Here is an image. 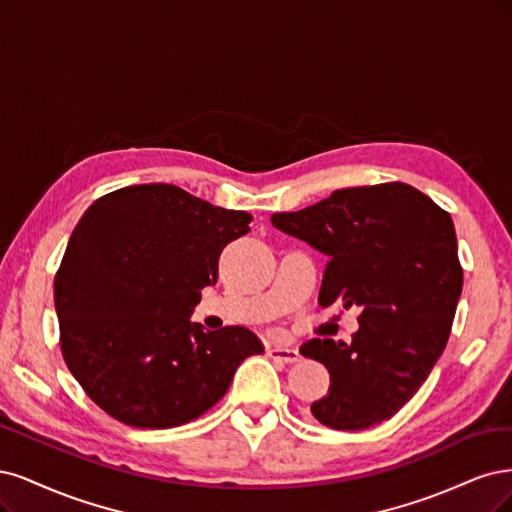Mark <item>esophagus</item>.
I'll use <instances>...</instances> for the list:
<instances>
[{"instance_id":"esophagus-1","label":"esophagus","mask_w":512,"mask_h":512,"mask_svg":"<svg viewBox=\"0 0 512 512\" xmlns=\"http://www.w3.org/2000/svg\"><path fill=\"white\" fill-rule=\"evenodd\" d=\"M268 357L285 361V364H295V361H300V351L291 349V346H270Z\"/></svg>"}]
</instances>
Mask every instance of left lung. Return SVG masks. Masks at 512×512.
I'll use <instances>...</instances> for the list:
<instances>
[{
  "label": "left lung",
  "instance_id": "1",
  "mask_svg": "<svg viewBox=\"0 0 512 512\" xmlns=\"http://www.w3.org/2000/svg\"><path fill=\"white\" fill-rule=\"evenodd\" d=\"M272 225L329 257L321 306L361 308L349 344L312 338L300 346L332 381L310 412L342 432L391 419L451 336L464 285L451 214L415 187L383 183L338 189L315 206L272 214Z\"/></svg>",
  "mask_w": 512,
  "mask_h": 512
}]
</instances>
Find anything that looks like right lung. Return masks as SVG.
Segmentation results:
<instances>
[{"label":"right lung","mask_w":512,"mask_h":512,"mask_svg":"<svg viewBox=\"0 0 512 512\" xmlns=\"http://www.w3.org/2000/svg\"><path fill=\"white\" fill-rule=\"evenodd\" d=\"M251 221L163 183L106 193L82 214L55 274L59 344L110 417L142 430L185 425L263 353L251 329L204 332L189 321L217 283L221 251Z\"/></svg>","instance_id":"obj_1"}]
</instances>
